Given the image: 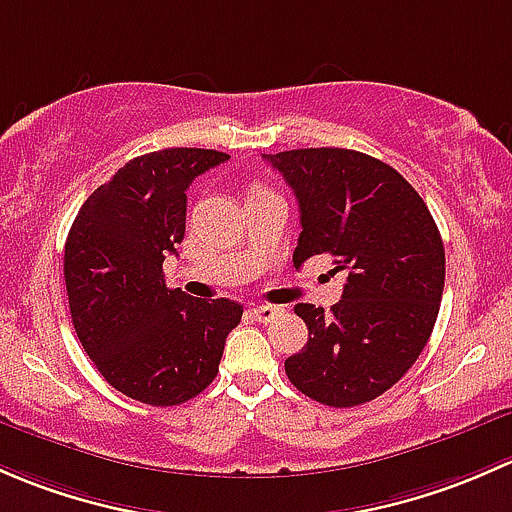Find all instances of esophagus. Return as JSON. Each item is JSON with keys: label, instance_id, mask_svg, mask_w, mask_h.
<instances>
[{"label": "esophagus", "instance_id": "esophagus-1", "mask_svg": "<svg viewBox=\"0 0 512 512\" xmlns=\"http://www.w3.org/2000/svg\"><path fill=\"white\" fill-rule=\"evenodd\" d=\"M281 313L283 308H278V305H256V308H251V315H254L258 323H271Z\"/></svg>", "mask_w": 512, "mask_h": 512}]
</instances>
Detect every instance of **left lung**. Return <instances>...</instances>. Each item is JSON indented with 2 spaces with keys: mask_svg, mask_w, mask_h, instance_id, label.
<instances>
[{
  "mask_svg": "<svg viewBox=\"0 0 512 512\" xmlns=\"http://www.w3.org/2000/svg\"><path fill=\"white\" fill-rule=\"evenodd\" d=\"M300 209L295 268L330 254L347 271L325 315L295 305L308 342L286 360L305 397L357 407L399 382L429 342L444 293L446 254L424 199L394 167L357 150L308 147L266 155Z\"/></svg>",
  "mask_w": 512,
  "mask_h": 512,
  "instance_id": "8db88e82",
  "label": "left lung"
}]
</instances>
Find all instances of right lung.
<instances>
[{
	"mask_svg": "<svg viewBox=\"0 0 512 512\" xmlns=\"http://www.w3.org/2000/svg\"><path fill=\"white\" fill-rule=\"evenodd\" d=\"M226 152L167 147L120 167L83 202L63 249L68 308L105 382L150 407H177L217 377L236 300L167 288L162 261L184 239L187 189Z\"/></svg>",
	"mask_w": 512,
	"mask_h": 512,
	"instance_id": "add662e5",
	"label": "right lung"
}]
</instances>
